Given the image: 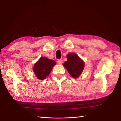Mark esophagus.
I'll return each mask as SVG.
<instances>
[{"mask_svg":"<svg viewBox=\"0 0 121 121\" xmlns=\"http://www.w3.org/2000/svg\"><path fill=\"white\" fill-rule=\"evenodd\" d=\"M57 62H58L59 65H62V60H58V61H57Z\"/></svg>","mask_w":121,"mask_h":121,"instance_id":"1","label":"esophagus"}]
</instances>
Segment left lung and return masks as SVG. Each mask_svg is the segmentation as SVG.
<instances>
[{
    "instance_id": "obj_1",
    "label": "left lung",
    "mask_w": 121,
    "mask_h": 121,
    "mask_svg": "<svg viewBox=\"0 0 121 121\" xmlns=\"http://www.w3.org/2000/svg\"><path fill=\"white\" fill-rule=\"evenodd\" d=\"M67 61L64 63L63 66L66 68L69 73L74 78H78L83 71L85 62L75 53H68Z\"/></svg>"
}]
</instances>
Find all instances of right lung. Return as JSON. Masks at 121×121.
<instances>
[{
    "label": "right lung",
    "instance_id": "1",
    "mask_svg": "<svg viewBox=\"0 0 121 121\" xmlns=\"http://www.w3.org/2000/svg\"><path fill=\"white\" fill-rule=\"evenodd\" d=\"M56 64L55 61L42 56L34 64L33 70L38 79L43 80L49 75Z\"/></svg>",
    "mask_w": 121,
    "mask_h": 121
}]
</instances>
